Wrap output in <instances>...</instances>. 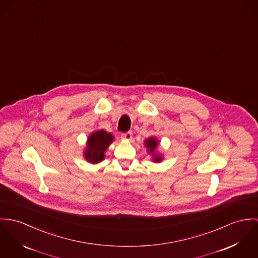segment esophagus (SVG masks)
Returning a JSON list of instances; mask_svg holds the SVG:
<instances>
[{"label": "esophagus", "mask_w": 258, "mask_h": 258, "mask_svg": "<svg viewBox=\"0 0 258 258\" xmlns=\"http://www.w3.org/2000/svg\"><path fill=\"white\" fill-rule=\"evenodd\" d=\"M121 138L123 140H126V141H131L132 138H133V134L131 132H127V133H124L121 135Z\"/></svg>", "instance_id": "esophagus-1"}]
</instances>
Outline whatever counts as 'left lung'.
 <instances>
[{
  "label": "left lung",
  "instance_id": "left-lung-1",
  "mask_svg": "<svg viewBox=\"0 0 258 258\" xmlns=\"http://www.w3.org/2000/svg\"><path fill=\"white\" fill-rule=\"evenodd\" d=\"M144 145H145V147H147L148 152L153 154L152 161H154V162H161V161H162V155L154 154V151L156 150L157 146L159 145V143H158V141H157L156 138H153V137H152V138H149V139L145 140Z\"/></svg>",
  "mask_w": 258,
  "mask_h": 258
}]
</instances>
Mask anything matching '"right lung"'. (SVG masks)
<instances>
[{
    "label": "right lung",
    "mask_w": 258,
    "mask_h": 258,
    "mask_svg": "<svg viewBox=\"0 0 258 258\" xmlns=\"http://www.w3.org/2000/svg\"><path fill=\"white\" fill-rule=\"evenodd\" d=\"M112 134L104 130L94 132L87 140V146L84 151V157L88 162L96 164L105 158V151L114 142Z\"/></svg>",
    "instance_id": "1"
}]
</instances>
